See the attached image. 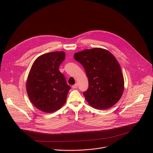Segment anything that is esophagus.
I'll use <instances>...</instances> for the list:
<instances>
[{"instance_id": "obj_1", "label": "esophagus", "mask_w": 153, "mask_h": 153, "mask_svg": "<svg viewBox=\"0 0 153 153\" xmlns=\"http://www.w3.org/2000/svg\"><path fill=\"white\" fill-rule=\"evenodd\" d=\"M77 86H78L77 83H76V84H74V85L72 86V88H73V89H75V88H77Z\"/></svg>"}]
</instances>
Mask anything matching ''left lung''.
I'll return each instance as SVG.
<instances>
[{
	"instance_id": "left-lung-1",
	"label": "left lung",
	"mask_w": 153,
	"mask_h": 153,
	"mask_svg": "<svg viewBox=\"0 0 153 153\" xmlns=\"http://www.w3.org/2000/svg\"><path fill=\"white\" fill-rule=\"evenodd\" d=\"M74 58L88 79V88L83 93L87 102L100 110L114 105L124 90L123 76L115 57L106 50L95 48L76 53Z\"/></svg>"
}]
</instances>
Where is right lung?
Wrapping results in <instances>:
<instances>
[{
	"instance_id": "add662e5",
	"label": "right lung",
	"mask_w": 153,
	"mask_h": 153,
	"mask_svg": "<svg viewBox=\"0 0 153 153\" xmlns=\"http://www.w3.org/2000/svg\"><path fill=\"white\" fill-rule=\"evenodd\" d=\"M65 58L63 51L43 54L33 63L27 81V91L33 104L42 111L51 113L66 102L71 87L59 67Z\"/></svg>"
}]
</instances>
